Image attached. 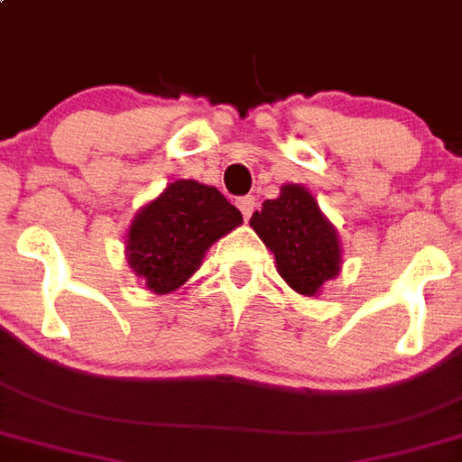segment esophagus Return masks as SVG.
<instances>
[{"label":"esophagus","mask_w":462,"mask_h":462,"mask_svg":"<svg viewBox=\"0 0 462 462\" xmlns=\"http://www.w3.org/2000/svg\"><path fill=\"white\" fill-rule=\"evenodd\" d=\"M237 208H239V211H242L244 218L249 220L251 213H254V208H255V197H251V195L239 197V199H237Z\"/></svg>","instance_id":"obj_1"}]
</instances>
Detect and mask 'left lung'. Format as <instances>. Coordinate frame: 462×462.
<instances>
[{
  "mask_svg": "<svg viewBox=\"0 0 462 462\" xmlns=\"http://www.w3.org/2000/svg\"><path fill=\"white\" fill-rule=\"evenodd\" d=\"M251 227L274 254L279 274L303 296H312L340 270V244L315 197L300 185H284L277 199L263 201Z\"/></svg>",
  "mask_w": 462,
  "mask_h": 462,
  "instance_id": "8db88e82",
  "label": "left lung"
}]
</instances>
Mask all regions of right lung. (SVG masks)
Wrapping results in <instances>:
<instances>
[{
	"instance_id": "obj_1",
	"label": "right lung",
	"mask_w": 462,
	"mask_h": 462,
	"mask_svg": "<svg viewBox=\"0 0 462 462\" xmlns=\"http://www.w3.org/2000/svg\"><path fill=\"white\" fill-rule=\"evenodd\" d=\"M242 213L216 188L197 180H173L150 201L129 230V265L154 293L180 289L213 242L235 230Z\"/></svg>"
}]
</instances>
